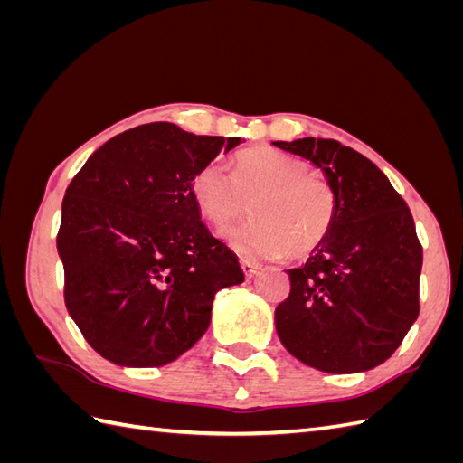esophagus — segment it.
Wrapping results in <instances>:
<instances>
[{
	"instance_id": "esophagus-1",
	"label": "esophagus",
	"mask_w": 463,
	"mask_h": 463,
	"mask_svg": "<svg viewBox=\"0 0 463 463\" xmlns=\"http://www.w3.org/2000/svg\"><path fill=\"white\" fill-rule=\"evenodd\" d=\"M241 269H242V272H244V277L252 279L254 274H257V272L260 270V264H259V262H252V260H247V259H242V260H241Z\"/></svg>"
}]
</instances>
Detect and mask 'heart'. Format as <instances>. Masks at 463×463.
<instances>
[{
    "label": "heart",
    "instance_id": "obj_1",
    "mask_svg": "<svg viewBox=\"0 0 463 463\" xmlns=\"http://www.w3.org/2000/svg\"><path fill=\"white\" fill-rule=\"evenodd\" d=\"M191 196L203 219L224 229L249 211L247 224L224 232L242 257L307 259L326 241L336 221V189L312 166L277 149L242 151L232 176L211 163L193 176Z\"/></svg>",
    "mask_w": 463,
    "mask_h": 463
}]
</instances>
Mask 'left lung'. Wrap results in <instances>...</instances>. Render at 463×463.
I'll list each match as a JSON object with an SVG mask.
<instances>
[{"mask_svg": "<svg viewBox=\"0 0 463 463\" xmlns=\"http://www.w3.org/2000/svg\"><path fill=\"white\" fill-rule=\"evenodd\" d=\"M272 145L317 165L338 194L326 241L287 270L290 294L274 312L282 346L320 372L376 368L420 314L421 244L408 204L376 165L338 141Z\"/></svg>", "mask_w": 463, "mask_h": 463, "instance_id": "left-lung-1", "label": "left lung"}]
</instances>
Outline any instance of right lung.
Masks as SVG:
<instances>
[{
    "instance_id": "add662e5",
    "label": "right lung",
    "mask_w": 463,
    "mask_h": 463,
    "mask_svg": "<svg viewBox=\"0 0 463 463\" xmlns=\"http://www.w3.org/2000/svg\"><path fill=\"white\" fill-rule=\"evenodd\" d=\"M241 143L141 125L99 146L67 186L57 232L65 307L105 360H176L209 328L214 294L244 280L191 196L193 176Z\"/></svg>"
}]
</instances>
